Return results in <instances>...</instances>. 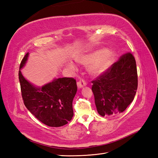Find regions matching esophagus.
I'll return each mask as SVG.
<instances>
[{
	"instance_id": "34e87169",
	"label": "esophagus",
	"mask_w": 158,
	"mask_h": 158,
	"mask_svg": "<svg viewBox=\"0 0 158 158\" xmlns=\"http://www.w3.org/2000/svg\"><path fill=\"white\" fill-rule=\"evenodd\" d=\"M87 85V83L84 81V80H80V81H79L78 82H77V86L79 87V88H83V86H85Z\"/></svg>"
}]
</instances>
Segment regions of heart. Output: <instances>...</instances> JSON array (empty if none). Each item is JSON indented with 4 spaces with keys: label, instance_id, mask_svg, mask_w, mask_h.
<instances>
[{
    "label": "heart",
    "instance_id": "obj_1",
    "mask_svg": "<svg viewBox=\"0 0 158 158\" xmlns=\"http://www.w3.org/2000/svg\"><path fill=\"white\" fill-rule=\"evenodd\" d=\"M114 55V52L111 50L105 51L103 49H98L82 56L79 61L83 64L92 62L89 67V71L94 75H98L109 68L113 61ZM69 66L71 68L74 67L72 62H70Z\"/></svg>",
    "mask_w": 158,
    "mask_h": 158
}]
</instances>
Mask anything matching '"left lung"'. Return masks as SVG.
I'll return each mask as SVG.
<instances>
[{
    "label": "left lung",
    "instance_id": "1",
    "mask_svg": "<svg viewBox=\"0 0 158 158\" xmlns=\"http://www.w3.org/2000/svg\"><path fill=\"white\" fill-rule=\"evenodd\" d=\"M92 83L100 115L112 116L123 112L133 101L138 87L135 57L130 52L124 53Z\"/></svg>",
    "mask_w": 158,
    "mask_h": 158
}]
</instances>
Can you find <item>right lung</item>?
Masks as SVG:
<instances>
[{"label": "right lung", "mask_w": 158, "mask_h": 158, "mask_svg": "<svg viewBox=\"0 0 158 158\" xmlns=\"http://www.w3.org/2000/svg\"><path fill=\"white\" fill-rule=\"evenodd\" d=\"M28 56V53L23 58L19 69L24 66ZM19 80L23 103L40 122L50 127H60L72 119L73 100L77 90L73 77L56 79L38 88L29 83L19 70Z\"/></svg>", "instance_id": "right-lung-1"}]
</instances>
